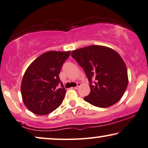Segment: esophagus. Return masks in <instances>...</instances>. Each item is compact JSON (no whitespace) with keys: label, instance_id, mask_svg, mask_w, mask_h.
<instances>
[{"label":"esophagus","instance_id":"1","mask_svg":"<svg viewBox=\"0 0 148 148\" xmlns=\"http://www.w3.org/2000/svg\"><path fill=\"white\" fill-rule=\"evenodd\" d=\"M80 86V82H77V86H75V87H74V89H78V88H79Z\"/></svg>","mask_w":148,"mask_h":148}]
</instances>
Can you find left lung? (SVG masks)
Segmentation results:
<instances>
[{"mask_svg":"<svg viewBox=\"0 0 148 148\" xmlns=\"http://www.w3.org/2000/svg\"><path fill=\"white\" fill-rule=\"evenodd\" d=\"M72 57L83 68L90 91L84 101L99 108H108L121 99L127 89V69L116 51L91 45L73 51Z\"/></svg>","mask_w":148,"mask_h":148,"instance_id":"1","label":"left lung"}]
</instances>
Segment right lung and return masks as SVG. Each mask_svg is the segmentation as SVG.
Here are the masks:
<instances>
[{"label":"right lung","instance_id":"1","mask_svg":"<svg viewBox=\"0 0 148 148\" xmlns=\"http://www.w3.org/2000/svg\"><path fill=\"white\" fill-rule=\"evenodd\" d=\"M70 55V51H48L27 68L21 81V93L29 111L47 115L62 104L66 91L59 74ZM60 84L62 87L58 88Z\"/></svg>","mask_w":148,"mask_h":148}]
</instances>
